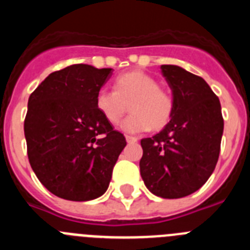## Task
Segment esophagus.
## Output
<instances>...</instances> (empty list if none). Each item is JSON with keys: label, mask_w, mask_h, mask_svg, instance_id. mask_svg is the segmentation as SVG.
<instances>
[{"label": "esophagus", "mask_w": 250, "mask_h": 250, "mask_svg": "<svg viewBox=\"0 0 250 250\" xmlns=\"http://www.w3.org/2000/svg\"><path fill=\"white\" fill-rule=\"evenodd\" d=\"M125 138H126L127 143H136V141H138V138H135V136L126 135V136H125Z\"/></svg>", "instance_id": "34e87169"}]
</instances>
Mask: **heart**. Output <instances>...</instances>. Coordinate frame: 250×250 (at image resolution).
Returning a JSON list of instances; mask_svg holds the SVG:
<instances>
[{"mask_svg":"<svg viewBox=\"0 0 250 250\" xmlns=\"http://www.w3.org/2000/svg\"><path fill=\"white\" fill-rule=\"evenodd\" d=\"M130 105L131 114L124 121L123 130L131 134L159 130L170 121L174 112V99L160 87L155 77L141 71L119 75L114 90L100 89L95 96V106L111 125H118Z\"/></svg>","mask_w":250,"mask_h":250,"instance_id":"obj_1","label":"heart"}]
</instances>
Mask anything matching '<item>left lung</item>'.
Returning <instances> with one entry per match:
<instances>
[{
    "instance_id": "8db88e82",
    "label": "left lung",
    "mask_w": 250,
    "mask_h": 250,
    "mask_svg": "<svg viewBox=\"0 0 250 250\" xmlns=\"http://www.w3.org/2000/svg\"><path fill=\"white\" fill-rule=\"evenodd\" d=\"M161 72L174 112L159 134L140 141V174L154 195L178 199L203 187L218 163L224 120L220 101L204 79L175 65Z\"/></svg>"
}]
</instances>
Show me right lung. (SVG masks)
Segmentation results:
<instances>
[{
    "label": "right lung",
    "mask_w": 250,
    "mask_h": 250,
    "mask_svg": "<svg viewBox=\"0 0 250 250\" xmlns=\"http://www.w3.org/2000/svg\"><path fill=\"white\" fill-rule=\"evenodd\" d=\"M112 68L77 63L48 75L28 98L25 138L30 165L59 198L86 202L103 195L126 146L95 106Z\"/></svg>",
    "instance_id": "obj_1"
}]
</instances>
